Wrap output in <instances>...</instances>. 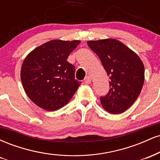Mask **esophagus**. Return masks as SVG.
<instances>
[{"label": "esophagus", "instance_id": "1", "mask_svg": "<svg viewBox=\"0 0 160 160\" xmlns=\"http://www.w3.org/2000/svg\"><path fill=\"white\" fill-rule=\"evenodd\" d=\"M84 82H86V83H90L91 82V78L89 76H86L85 79H84Z\"/></svg>", "mask_w": 160, "mask_h": 160}]
</instances>
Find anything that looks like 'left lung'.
Here are the masks:
<instances>
[{"instance_id":"8db88e82","label":"left lung","mask_w":160,"mask_h":160,"mask_svg":"<svg viewBox=\"0 0 160 160\" xmlns=\"http://www.w3.org/2000/svg\"><path fill=\"white\" fill-rule=\"evenodd\" d=\"M100 58L111 79L108 94L100 97L105 111L118 114L132 105L142 89L144 67L141 58L128 47L115 39L88 41Z\"/></svg>"}]
</instances>
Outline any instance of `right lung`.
Instances as JSON below:
<instances>
[{
	"label": "right lung",
	"mask_w": 160,
	"mask_h": 160,
	"mask_svg": "<svg viewBox=\"0 0 160 160\" xmlns=\"http://www.w3.org/2000/svg\"><path fill=\"white\" fill-rule=\"evenodd\" d=\"M79 43L80 40H50L25 58L21 80L27 95L38 107L57 111L76 92L81 82L75 79L74 66L67 59Z\"/></svg>",
	"instance_id": "right-lung-1"
}]
</instances>
